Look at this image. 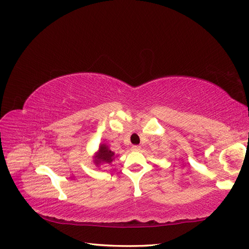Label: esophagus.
<instances>
[{
  "label": "esophagus",
  "instance_id": "esophagus-1",
  "mask_svg": "<svg viewBox=\"0 0 249 249\" xmlns=\"http://www.w3.org/2000/svg\"><path fill=\"white\" fill-rule=\"evenodd\" d=\"M140 146L139 145H133L132 147H131V149L133 150V152H138V150H140Z\"/></svg>",
  "mask_w": 249,
  "mask_h": 249
}]
</instances>
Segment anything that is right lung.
<instances>
[{"instance_id": "add662e5", "label": "right lung", "mask_w": 249, "mask_h": 249, "mask_svg": "<svg viewBox=\"0 0 249 249\" xmlns=\"http://www.w3.org/2000/svg\"><path fill=\"white\" fill-rule=\"evenodd\" d=\"M113 157H114V153L106 146V144H102L100 146L99 153L95 156V164L99 165L101 163H111L113 161Z\"/></svg>"}]
</instances>
